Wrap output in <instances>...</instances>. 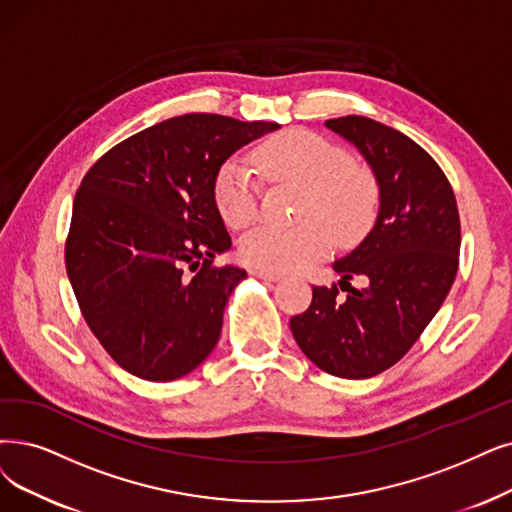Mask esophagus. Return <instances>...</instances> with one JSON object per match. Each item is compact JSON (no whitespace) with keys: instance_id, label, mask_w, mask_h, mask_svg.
<instances>
[{"instance_id":"esophagus-1","label":"esophagus","mask_w":512,"mask_h":512,"mask_svg":"<svg viewBox=\"0 0 512 512\" xmlns=\"http://www.w3.org/2000/svg\"><path fill=\"white\" fill-rule=\"evenodd\" d=\"M256 277H260V279H267V281H279L281 279V275L279 273H271V271H262V269H254L252 271Z\"/></svg>"}]
</instances>
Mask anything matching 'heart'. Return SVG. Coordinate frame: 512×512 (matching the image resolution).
Instances as JSON below:
<instances>
[{
	"label": "heart",
	"instance_id": "b5f03b06",
	"mask_svg": "<svg viewBox=\"0 0 512 512\" xmlns=\"http://www.w3.org/2000/svg\"><path fill=\"white\" fill-rule=\"evenodd\" d=\"M256 172L271 182L300 187L298 224L290 229L258 227L239 243V256L254 269L290 273L306 269L332 248L359 241L378 210L372 172L346 161L340 147L309 130H290L262 142L252 153ZM216 212L227 227H250L258 214V189L248 168L224 161L212 182Z\"/></svg>",
	"mask_w": 512,
	"mask_h": 512
}]
</instances>
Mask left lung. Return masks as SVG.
<instances>
[{
    "label": "left lung",
    "mask_w": 512,
    "mask_h": 512,
    "mask_svg": "<svg viewBox=\"0 0 512 512\" xmlns=\"http://www.w3.org/2000/svg\"><path fill=\"white\" fill-rule=\"evenodd\" d=\"M325 126L372 166L380 212L357 248L334 262L340 288L315 285L309 309L290 327L319 370L361 380L395 365L439 311L458 273L460 216L439 163L412 138L361 115ZM353 276L362 277L361 289L348 283Z\"/></svg>",
    "instance_id": "left-lung-1"
}]
</instances>
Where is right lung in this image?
<instances>
[{"label": "right lung", "instance_id": "right-lung-1", "mask_svg": "<svg viewBox=\"0 0 512 512\" xmlns=\"http://www.w3.org/2000/svg\"><path fill=\"white\" fill-rule=\"evenodd\" d=\"M273 121L189 113L102 155L73 199L67 275L92 334L126 372L187 376L218 342L243 269L214 264L231 248L212 182L227 157Z\"/></svg>", "mask_w": 512, "mask_h": 512}]
</instances>
